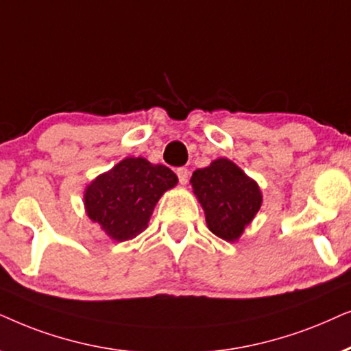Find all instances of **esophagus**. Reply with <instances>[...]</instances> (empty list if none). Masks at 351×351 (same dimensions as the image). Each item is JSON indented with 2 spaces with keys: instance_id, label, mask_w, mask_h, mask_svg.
Segmentation results:
<instances>
[{
  "instance_id": "1",
  "label": "esophagus",
  "mask_w": 351,
  "mask_h": 351,
  "mask_svg": "<svg viewBox=\"0 0 351 351\" xmlns=\"http://www.w3.org/2000/svg\"><path fill=\"white\" fill-rule=\"evenodd\" d=\"M176 176H178L180 184H188V180H189V171H188V168H184V167L176 168Z\"/></svg>"
}]
</instances>
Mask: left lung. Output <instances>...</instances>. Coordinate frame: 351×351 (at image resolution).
<instances>
[{
    "mask_svg": "<svg viewBox=\"0 0 351 351\" xmlns=\"http://www.w3.org/2000/svg\"><path fill=\"white\" fill-rule=\"evenodd\" d=\"M194 194L204 207L208 230L221 239H239L261 205V193L236 163L217 158L193 173Z\"/></svg>",
    "mask_w": 351,
    "mask_h": 351,
    "instance_id": "8db88e82",
    "label": "left lung"
}]
</instances>
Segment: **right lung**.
<instances>
[{
    "mask_svg": "<svg viewBox=\"0 0 351 351\" xmlns=\"http://www.w3.org/2000/svg\"><path fill=\"white\" fill-rule=\"evenodd\" d=\"M176 181L165 165H152L143 157L125 158L88 186V217L112 239H133L146 230L157 200Z\"/></svg>",
    "mask_w": 351,
    "mask_h": 351,
    "instance_id": "obj_1",
    "label": "right lung"
}]
</instances>
